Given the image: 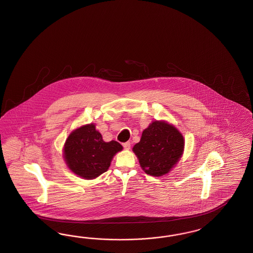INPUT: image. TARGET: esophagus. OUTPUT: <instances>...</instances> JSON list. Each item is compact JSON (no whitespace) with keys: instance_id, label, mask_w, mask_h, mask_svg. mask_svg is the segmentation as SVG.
I'll return each mask as SVG.
<instances>
[{"instance_id":"34e87169","label":"esophagus","mask_w":253,"mask_h":253,"mask_svg":"<svg viewBox=\"0 0 253 253\" xmlns=\"http://www.w3.org/2000/svg\"><path fill=\"white\" fill-rule=\"evenodd\" d=\"M123 148H125V149H130V148H131V143L130 142L123 143Z\"/></svg>"}]
</instances>
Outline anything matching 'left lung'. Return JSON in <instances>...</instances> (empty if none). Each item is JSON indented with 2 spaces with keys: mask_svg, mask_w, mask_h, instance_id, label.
<instances>
[{
  "mask_svg": "<svg viewBox=\"0 0 253 253\" xmlns=\"http://www.w3.org/2000/svg\"><path fill=\"white\" fill-rule=\"evenodd\" d=\"M132 150L147 174L165 175L182 156L183 136L173 125L155 121L143 131L139 143Z\"/></svg>",
  "mask_w": 253,
  "mask_h": 253,
  "instance_id": "left-lung-1",
  "label": "left lung"
}]
</instances>
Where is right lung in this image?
<instances>
[{
	"label": "right lung",
	"mask_w": 253,
	"mask_h": 253,
	"mask_svg": "<svg viewBox=\"0 0 253 253\" xmlns=\"http://www.w3.org/2000/svg\"><path fill=\"white\" fill-rule=\"evenodd\" d=\"M122 150L117 141L105 142L93 123L70 133L63 157L70 170L85 179H93L107 171L115 154Z\"/></svg>",
	"instance_id": "obj_1"
}]
</instances>
